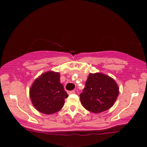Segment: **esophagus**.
Segmentation results:
<instances>
[{
  "instance_id": "esophagus-1",
  "label": "esophagus",
  "mask_w": 147,
  "mask_h": 147,
  "mask_svg": "<svg viewBox=\"0 0 147 147\" xmlns=\"http://www.w3.org/2000/svg\"><path fill=\"white\" fill-rule=\"evenodd\" d=\"M68 93L69 94V95H71V94H74V93H75V90L68 91Z\"/></svg>"
}]
</instances>
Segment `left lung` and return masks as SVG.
<instances>
[{
  "label": "left lung",
  "mask_w": 147,
  "mask_h": 147,
  "mask_svg": "<svg viewBox=\"0 0 147 147\" xmlns=\"http://www.w3.org/2000/svg\"><path fill=\"white\" fill-rule=\"evenodd\" d=\"M118 95L119 88L113 79L102 73H90L80 101L86 110L99 113L112 107Z\"/></svg>",
  "instance_id": "1"
}]
</instances>
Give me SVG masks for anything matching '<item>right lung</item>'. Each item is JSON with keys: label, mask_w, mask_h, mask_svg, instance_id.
I'll use <instances>...</instances> for the list:
<instances>
[{"label": "right lung", "mask_w": 147, "mask_h": 147, "mask_svg": "<svg viewBox=\"0 0 147 147\" xmlns=\"http://www.w3.org/2000/svg\"><path fill=\"white\" fill-rule=\"evenodd\" d=\"M30 97L37 111L49 115L62 109L68 95L60 82V74L49 71L34 82L30 88Z\"/></svg>", "instance_id": "obj_1"}]
</instances>
